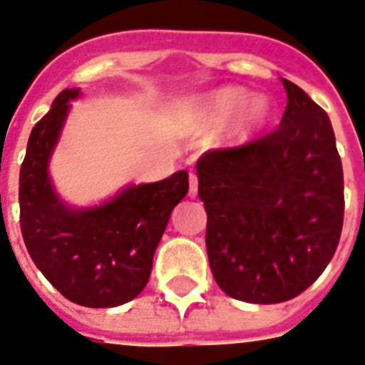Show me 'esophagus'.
Returning <instances> with one entry per match:
<instances>
[{"label":"esophagus","mask_w":365,"mask_h":365,"mask_svg":"<svg viewBox=\"0 0 365 365\" xmlns=\"http://www.w3.org/2000/svg\"><path fill=\"white\" fill-rule=\"evenodd\" d=\"M188 196L190 197L197 196V177L194 173L188 175Z\"/></svg>","instance_id":"1"}]
</instances>
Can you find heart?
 <instances>
[{
  "instance_id": "heart-1",
  "label": "heart",
  "mask_w": 365,
  "mask_h": 365,
  "mask_svg": "<svg viewBox=\"0 0 365 365\" xmlns=\"http://www.w3.org/2000/svg\"><path fill=\"white\" fill-rule=\"evenodd\" d=\"M272 114L268 98H250V93L242 87H225L209 93L196 104V118L205 127H221L230 123V137L247 140L259 131Z\"/></svg>"
}]
</instances>
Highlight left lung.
I'll list each match as a JSON object with an SVG mask.
<instances>
[{"instance_id":"obj_1","label":"left lung","mask_w":365,"mask_h":365,"mask_svg":"<svg viewBox=\"0 0 365 365\" xmlns=\"http://www.w3.org/2000/svg\"><path fill=\"white\" fill-rule=\"evenodd\" d=\"M282 83L287 106L278 129L196 163L209 267L219 287L245 303L301 295L326 270L343 230L331 121L301 87Z\"/></svg>"}]
</instances>
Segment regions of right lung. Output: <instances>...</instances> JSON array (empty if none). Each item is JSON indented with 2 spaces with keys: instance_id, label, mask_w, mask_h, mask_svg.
<instances>
[{
  "instance_id": "right-lung-1",
  "label": "right lung",
  "mask_w": 365,
  "mask_h": 365,
  "mask_svg": "<svg viewBox=\"0 0 365 365\" xmlns=\"http://www.w3.org/2000/svg\"><path fill=\"white\" fill-rule=\"evenodd\" d=\"M76 97L80 89H64L30 133L19 182L21 230L36 267L68 301L110 309L135 299L148 284L171 211L188 192V173L127 186L97 207H66L47 165Z\"/></svg>"
}]
</instances>
